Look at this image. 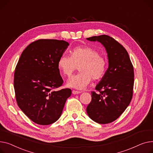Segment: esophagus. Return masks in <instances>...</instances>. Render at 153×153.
<instances>
[{
  "instance_id": "obj_1",
  "label": "esophagus",
  "mask_w": 153,
  "mask_h": 153,
  "mask_svg": "<svg viewBox=\"0 0 153 153\" xmlns=\"http://www.w3.org/2000/svg\"><path fill=\"white\" fill-rule=\"evenodd\" d=\"M81 93H82V92L78 91H75V90L72 91V93H73L74 94H80Z\"/></svg>"
}]
</instances>
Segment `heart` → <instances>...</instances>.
Returning <instances> with one entry per match:
<instances>
[{
  "instance_id": "1",
  "label": "heart",
  "mask_w": 153,
  "mask_h": 153,
  "mask_svg": "<svg viewBox=\"0 0 153 153\" xmlns=\"http://www.w3.org/2000/svg\"><path fill=\"white\" fill-rule=\"evenodd\" d=\"M71 57L62 55L58 60V68L67 76L71 75L78 67L79 73L69 78L67 86L82 89L90 83L91 78L99 79L106 72L107 62L94 48L89 46L76 47L71 50Z\"/></svg>"
}]
</instances>
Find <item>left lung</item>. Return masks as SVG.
Returning <instances> with one entry per match:
<instances>
[{"instance_id": "8db88e82", "label": "left lung", "mask_w": 153, "mask_h": 153, "mask_svg": "<svg viewBox=\"0 0 153 153\" xmlns=\"http://www.w3.org/2000/svg\"><path fill=\"white\" fill-rule=\"evenodd\" d=\"M101 42L105 48L109 67L91 92L86 112L93 121L106 124L114 122L127 109L133 96L134 71L128 53L112 37L101 35L86 38Z\"/></svg>"}]
</instances>
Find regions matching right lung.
I'll return each instance as SVG.
<instances>
[{
  "label": "right lung",
  "instance_id": "add662e5",
  "mask_svg": "<svg viewBox=\"0 0 153 153\" xmlns=\"http://www.w3.org/2000/svg\"><path fill=\"white\" fill-rule=\"evenodd\" d=\"M68 46L63 40L39 39L26 48L18 62L14 74L16 102L36 123L56 122L71 96L69 88L54 90L64 82L57 63Z\"/></svg>",
  "mask_w": 153,
  "mask_h": 153
}]
</instances>
